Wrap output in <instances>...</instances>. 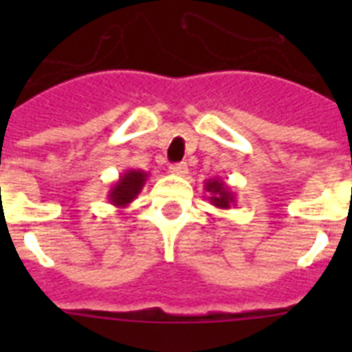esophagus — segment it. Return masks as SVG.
<instances>
[{
    "mask_svg": "<svg viewBox=\"0 0 352 352\" xmlns=\"http://www.w3.org/2000/svg\"><path fill=\"white\" fill-rule=\"evenodd\" d=\"M170 173L176 174V176H186V174H188V166H186V162H179V164L170 166Z\"/></svg>",
    "mask_w": 352,
    "mask_h": 352,
    "instance_id": "esophagus-1",
    "label": "esophagus"
}]
</instances>
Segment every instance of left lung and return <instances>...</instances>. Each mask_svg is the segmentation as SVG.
I'll list each match as a JSON object with an SVG mask.
<instances>
[{"mask_svg":"<svg viewBox=\"0 0 352 352\" xmlns=\"http://www.w3.org/2000/svg\"><path fill=\"white\" fill-rule=\"evenodd\" d=\"M204 190L208 192V201L219 210H229L236 206V195L222 178H210L204 183Z\"/></svg>","mask_w":352,"mask_h":352,"instance_id":"8db88e82","label":"left lung"}]
</instances>
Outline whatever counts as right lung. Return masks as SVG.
Instances as JSON below:
<instances>
[{
    "mask_svg": "<svg viewBox=\"0 0 352 352\" xmlns=\"http://www.w3.org/2000/svg\"><path fill=\"white\" fill-rule=\"evenodd\" d=\"M148 176V173L139 169L125 170V173L121 174L120 178L113 183V186H111V190H109L107 194L109 203L113 204V206L120 208V210L129 206L130 203H133V199L141 194L142 186H144Z\"/></svg>",
    "mask_w": 352,
    "mask_h": 352,
    "instance_id": "add662e5",
    "label": "right lung"
}]
</instances>
